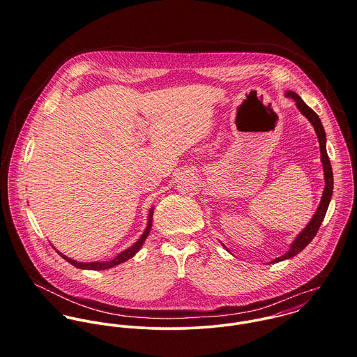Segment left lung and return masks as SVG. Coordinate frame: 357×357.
<instances>
[{
    "label": "left lung",
    "mask_w": 357,
    "mask_h": 357,
    "mask_svg": "<svg viewBox=\"0 0 357 357\" xmlns=\"http://www.w3.org/2000/svg\"><path fill=\"white\" fill-rule=\"evenodd\" d=\"M287 98H291L294 99L297 102V107L298 109L301 111L303 115H305L306 118L309 119V122L313 125L314 130H316V135H317V139H319V144H320V153H321V163H323V172H324V181H326V187H324V191H323V197H321V201L320 204L316 210V213L313 214L312 220L307 222L305 228L301 231V234L296 238V241L291 243L290 246V250L286 253V255L273 259L272 262H279V261H283V259H287V258H291L296 255H298L300 252H303L305 249L306 246L312 242V239L316 236L320 225H321V221L326 215V211L328 208V204L331 201V195H333V184H334V178H333V169H331V163H330V159H328V155H327V150H326V132L323 129V125L320 122V118L317 116V114L310 108L307 107L304 100L296 93V92H287L286 93Z\"/></svg>",
    "instance_id": "obj_1"
}]
</instances>
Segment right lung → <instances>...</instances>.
I'll return each mask as SVG.
<instances>
[{
	"label": "right lung",
	"mask_w": 357,
	"mask_h": 357,
	"mask_svg": "<svg viewBox=\"0 0 357 357\" xmlns=\"http://www.w3.org/2000/svg\"><path fill=\"white\" fill-rule=\"evenodd\" d=\"M153 208H151V210H150V214H149V224H147V228H146L144 234L142 235V238H140L132 248H129L128 250L119 253V255H116V257H115L114 259H111V261H105V262H78V261H75V259H73V258H68V257H66V255H63L61 253H59V252H57V253L61 255L67 262H70L71 265H74V266H77V268H81V269H92V271L109 269V268H112V266H115V265H119V264L128 261L129 258H132L133 255H136V253L140 250V248L143 246L144 241L147 239V236H149V234H150V231H151V225H153Z\"/></svg>",
	"instance_id": "obj_1"
}]
</instances>
